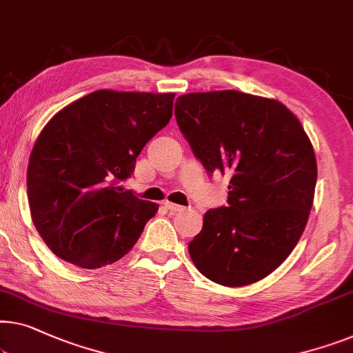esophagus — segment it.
I'll use <instances>...</instances> for the list:
<instances>
[{"label": "esophagus", "instance_id": "1", "mask_svg": "<svg viewBox=\"0 0 353 353\" xmlns=\"http://www.w3.org/2000/svg\"><path fill=\"white\" fill-rule=\"evenodd\" d=\"M164 205H165L170 212H181L183 208H185L183 205H178V203H173V202H165Z\"/></svg>", "mask_w": 353, "mask_h": 353}]
</instances>
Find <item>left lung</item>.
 Masks as SVG:
<instances>
[{"label": "left lung", "mask_w": 353, "mask_h": 353, "mask_svg": "<svg viewBox=\"0 0 353 353\" xmlns=\"http://www.w3.org/2000/svg\"><path fill=\"white\" fill-rule=\"evenodd\" d=\"M175 117L208 173L231 175L228 207L203 214L188 245L202 275L245 287L282 264L307 224L316 183L304 127L277 100L239 90L178 97Z\"/></svg>", "instance_id": "1"}]
</instances>
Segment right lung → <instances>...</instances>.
I'll return each mask as SVG.
<instances>
[{
  "label": "right lung",
  "mask_w": 353,
  "mask_h": 353,
  "mask_svg": "<svg viewBox=\"0 0 353 353\" xmlns=\"http://www.w3.org/2000/svg\"><path fill=\"white\" fill-rule=\"evenodd\" d=\"M175 94L95 90L50 119L34 141L27 194L54 254L83 269L121 259L159 205L125 191L143 146L168 124Z\"/></svg>",
  "instance_id": "1"
}]
</instances>
